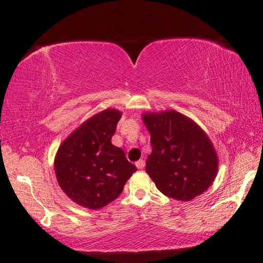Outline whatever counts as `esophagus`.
<instances>
[{
  "instance_id": "34e87169",
  "label": "esophagus",
  "mask_w": 263,
  "mask_h": 263,
  "mask_svg": "<svg viewBox=\"0 0 263 263\" xmlns=\"http://www.w3.org/2000/svg\"><path fill=\"white\" fill-rule=\"evenodd\" d=\"M136 166H137L138 169H142L145 167V161H144V160H139V161L136 162Z\"/></svg>"
}]
</instances>
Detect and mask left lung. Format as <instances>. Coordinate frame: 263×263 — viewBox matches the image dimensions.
I'll return each instance as SVG.
<instances>
[{"instance_id":"8db88e82","label":"left lung","mask_w":263,"mask_h":263,"mask_svg":"<svg viewBox=\"0 0 263 263\" xmlns=\"http://www.w3.org/2000/svg\"><path fill=\"white\" fill-rule=\"evenodd\" d=\"M141 118L152 144L146 173L157 188L183 202L208 190L217 176L218 155L203 128L175 110L144 112Z\"/></svg>"}]
</instances>
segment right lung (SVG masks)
<instances>
[{"label": "right lung", "mask_w": 263, "mask_h": 263, "mask_svg": "<svg viewBox=\"0 0 263 263\" xmlns=\"http://www.w3.org/2000/svg\"><path fill=\"white\" fill-rule=\"evenodd\" d=\"M122 112L105 109L88 118L61 142L54 158L55 176L74 203L99 210L115 201L137 167L111 144Z\"/></svg>", "instance_id": "add662e5"}]
</instances>
